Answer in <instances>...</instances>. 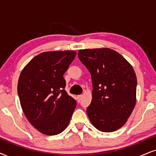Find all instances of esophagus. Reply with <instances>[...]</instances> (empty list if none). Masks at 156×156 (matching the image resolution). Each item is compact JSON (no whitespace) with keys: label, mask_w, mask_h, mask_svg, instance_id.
<instances>
[{"label":"esophagus","mask_w":156,"mask_h":156,"mask_svg":"<svg viewBox=\"0 0 156 156\" xmlns=\"http://www.w3.org/2000/svg\"><path fill=\"white\" fill-rule=\"evenodd\" d=\"M82 97H83L82 95H78V96H77V98H78V102H79V101H80V99H81Z\"/></svg>","instance_id":"34e87169"}]
</instances>
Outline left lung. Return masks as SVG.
Segmentation results:
<instances>
[{"mask_svg":"<svg viewBox=\"0 0 156 156\" xmlns=\"http://www.w3.org/2000/svg\"><path fill=\"white\" fill-rule=\"evenodd\" d=\"M78 56L91 76V103L86 109L90 122L104 133L126 123L136 103L135 70L119 53L110 48L79 50Z\"/></svg>","mask_w":156,"mask_h":156,"instance_id":"left-lung-1","label":"left lung"}]
</instances>
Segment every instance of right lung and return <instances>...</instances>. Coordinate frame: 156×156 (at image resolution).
Returning a JSON list of instances; mask_svg holds the SVG:
<instances>
[{
    "label": "right lung",
    "mask_w": 156,
    "mask_h": 156,
    "mask_svg": "<svg viewBox=\"0 0 156 156\" xmlns=\"http://www.w3.org/2000/svg\"><path fill=\"white\" fill-rule=\"evenodd\" d=\"M73 50L37 55L21 71L18 82L21 106L39 132L55 135L68 127L76 101L67 94L63 75L76 58Z\"/></svg>",
    "instance_id": "1"
}]
</instances>
